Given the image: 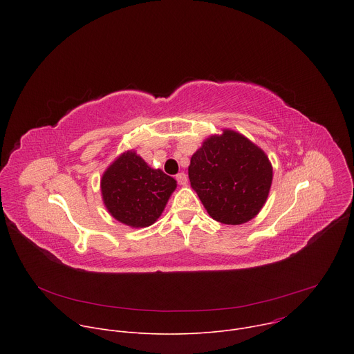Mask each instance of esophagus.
Segmentation results:
<instances>
[{
    "instance_id": "obj_1",
    "label": "esophagus",
    "mask_w": 354,
    "mask_h": 354,
    "mask_svg": "<svg viewBox=\"0 0 354 354\" xmlns=\"http://www.w3.org/2000/svg\"><path fill=\"white\" fill-rule=\"evenodd\" d=\"M176 180L179 185H186L187 183V175L185 172H180L176 175Z\"/></svg>"
}]
</instances>
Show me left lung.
<instances>
[{"mask_svg":"<svg viewBox=\"0 0 354 354\" xmlns=\"http://www.w3.org/2000/svg\"><path fill=\"white\" fill-rule=\"evenodd\" d=\"M189 179L212 218L239 225L266 203L273 168L263 149L225 129L205 140L192 156Z\"/></svg>","mask_w":354,"mask_h":354,"instance_id":"1","label":"left lung"}]
</instances>
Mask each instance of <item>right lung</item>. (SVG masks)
<instances>
[{"mask_svg": "<svg viewBox=\"0 0 354 354\" xmlns=\"http://www.w3.org/2000/svg\"><path fill=\"white\" fill-rule=\"evenodd\" d=\"M176 180L153 169L130 149L118 157L100 179L104 203L113 218L133 227L154 224L162 214Z\"/></svg>", "mask_w": 354, "mask_h": 354, "instance_id": "1", "label": "right lung"}]
</instances>
